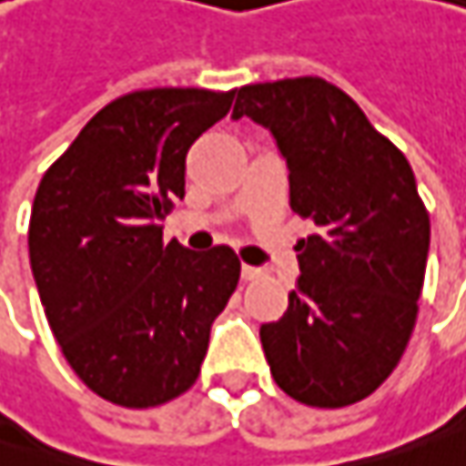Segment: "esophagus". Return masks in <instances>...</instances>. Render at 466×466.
Listing matches in <instances>:
<instances>
[{
	"instance_id": "1",
	"label": "esophagus",
	"mask_w": 466,
	"mask_h": 466,
	"mask_svg": "<svg viewBox=\"0 0 466 466\" xmlns=\"http://www.w3.org/2000/svg\"><path fill=\"white\" fill-rule=\"evenodd\" d=\"M262 276H265L262 268H251V265H244V268H241V279H244V281H257V279H262Z\"/></svg>"
}]
</instances>
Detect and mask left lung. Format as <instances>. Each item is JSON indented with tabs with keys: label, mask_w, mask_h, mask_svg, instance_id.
<instances>
[{
	"label": "left lung",
	"mask_w": 466,
	"mask_h": 466,
	"mask_svg": "<svg viewBox=\"0 0 466 466\" xmlns=\"http://www.w3.org/2000/svg\"><path fill=\"white\" fill-rule=\"evenodd\" d=\"M241 116L270 129L289 204L318 228L297 241L302 276L286 313L259 329L270 374L305 406L358 403L392 374L414 331L430 215L411 164L318 76L241 86Z\"/></svg>",
	"instance_id": "1"
}]
</instances>
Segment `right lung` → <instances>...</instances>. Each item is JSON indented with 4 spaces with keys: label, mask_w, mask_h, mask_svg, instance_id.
<instances>
[{
    "label": "right lung",
    "mask_w": 466,
    "mask_h": 466,
    "mask_svg": "<svg viewBox=\"0 0 466 466\" xmlns=\"http://www.w3.org/2000/svg\"><path fill=\"white\" fill-rule=\"evenodd\" d=\"M236 89H140L108 103L45 172L28 225L31 273L66 360L92 392L161 406L198 380L238 286L230 247L161 241L185 196V156Z\"/></svg>",
    "instance_id": "obj_1"
}]
</instances>
